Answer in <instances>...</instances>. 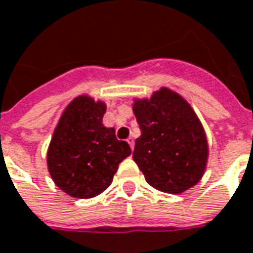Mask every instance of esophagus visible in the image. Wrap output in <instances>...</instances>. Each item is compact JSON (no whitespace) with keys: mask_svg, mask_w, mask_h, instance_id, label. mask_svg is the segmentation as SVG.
<instances>
[{"mask_svg":"<svg viewBox=\"0 0 253 253\" xmlns=\"http://www.w3.org/2000/svg\"><path fill=\"white\" fill-rule=\"evenodd\" d=\"M128 143H129L130 149L133 150V147H135V140H133V137H128V140H126Z\"/></svg>","mask_w":253,"mask_h":253,"instance_id":"34e87169","label":"esophagus"}]
</instances>
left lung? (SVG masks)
<instances>
[{
	"label": "left lung",
	"instance_id": "1",
	"mask_svg": "<svg viewBox=\"0 0 253 253\" xmlns=\"http://www.w3.org/2000/svg\"><path fill=\"white\" fill-rule=\"evenodd\" d=\"M133 114L142 135L133 161L154 189L180 194L201 180L208 161L203 124L184 99L168 88L150 99H135Z\"/></svg>",
	"mask_w": 253,
	"mask_h": 253
}]
</instances>
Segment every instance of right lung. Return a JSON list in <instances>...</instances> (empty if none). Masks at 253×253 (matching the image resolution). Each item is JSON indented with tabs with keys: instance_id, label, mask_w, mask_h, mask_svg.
Here are the masks:
<instances>
[{
	"instance_id": "1",
	"label": "right lung",
	"mask_w": 253,
	"mask_h": 253,
	"mask_svg": "<svg viewBox=\"0 0 253 253\" xmlns=\"http://www.w3.org/2000/svg\"><path fill=\"white\" fill-rule=\"evenodd\" d=\"M104 113L103 102L81 95L64 109L55 128L46 154L48 170L69 196H99L111 184L120 163L130 156L129 144L103 125Z\"/></svg>"
}]
</instances>
